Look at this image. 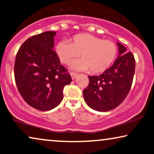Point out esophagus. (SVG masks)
I'll list each match as a JSON object with an SVG mask.
<instances>
[{"mask_svg": "<svg viewBox=\"0 0 154 154\" xmlns=\"http://www.w3.org/2000/svg\"><path fill=\"white\" fill-rule=\"evenodd\" d=\"M70 75H71V76H72V80H74V79H75V78L77 77V75H78L77 73H73V72H71V73H70Z\"/></svg>", "mask_w": 154, "mask_h": 154, "instance_id": "34e87169", "label": "esophagus"}]
</instances>
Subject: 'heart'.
Segmentation results:
<instances>
[{"instance_id":"b5f03b06","label":"heart","mask_w":154,"mask_h":154,"mask_svg":"<svg viewBox=\"0 0 154 154\" xmlns=\"http://www.w3.org/2000/svg\"><path fill=\"white\" fill-rule=\"evenodd\" d=\"M57 57L62 63L69 64L73 58L70 68L75 71H88L93 73L103 72L108 69L117 53V47L114 42L101 39L94 35L82 33L73 36L71 43L61 41L55 47Z\"/></svg>"}]
</instances>
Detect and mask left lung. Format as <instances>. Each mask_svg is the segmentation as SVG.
Instances as JSON below:
<instances>
[{"instance_id":"8db88e82","label":"left lung","mask_w":154,"mask_h":154,"mask_svg":"<svg viewBox=\"0 0 154 154\" xmlns=\"http://www.w3.org/2000/svg\"><path fill=\"white\" fill-rule=\"evenodd\" d=\"M119 55L113 65L99 75L88 76L90 82L83 90L88 106L99 112L115 108L128 95L132 85L135 61L133 53L117 43Z\"/></svg>"}]
</instances>
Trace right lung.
<instances>
[{
    "mask_svg": "<svg viewBox=\"0 0 154 154\" xmlns=\"http://www.w3.org/2000/svg\"><path fill=\"white\" fill-rule=\"evenodd\" d=\"M56 32L47 31L28 38L18 51L14 78L21 97L32 108L48 111L63 99L72 79L53 51Z\"/></svg>",
    "mask_w": 154,
    "mask_h": 154,
    "instance_id": "1",
    "label": "right lung"
}]
</instances>
